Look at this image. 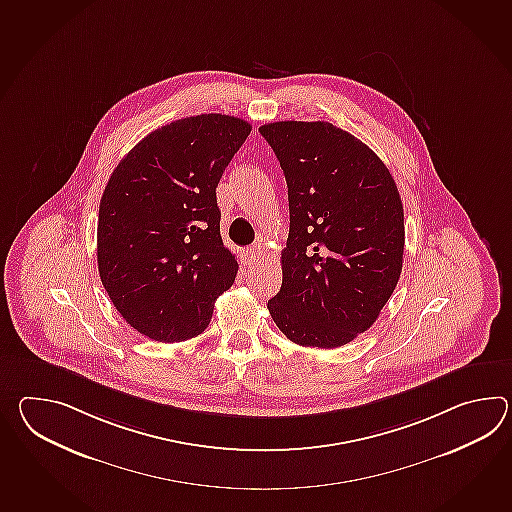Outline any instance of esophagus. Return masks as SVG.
Returning a JSON list of instances; mask_svg holds the SVG:
<instances>
[{
	"label": "esophagus",
	"instance_id": "1",
	"mask_svg": "<svg viewBox=\"0 0 512 512\" xmlns=\"http://www.w3.org/2000/svg\"><path fill=\"white\" fill-rule=\"evenodd\" d=\"M262 246L261 244H253L251 248L246 250V262L248 264H255V262H259V259L262 257Z\"/></svg>",
	"mask_w": 512,
	"mask_h": 512
}]
</instances>
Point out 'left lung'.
<instances>
[{"label":"left lung","instance_id":"left-lung-1","mask_svg":"<svg viewBox=\"0 0 512 512\" xmlns=\"http://www.w3.org/2000/svg\"><path fill=\"white\" fill-rule=\"evenodd\" d=\"M288 185L275 325L303 347L334 349L375 323L402 272L404 209L371 148L325 121L259 128Z\"/></svg>","mask_w":512,"mask_h":512}]
</instances>
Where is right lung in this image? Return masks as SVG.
Wrapping results in <instances>:
<instances>
[{"label": "right lung", "mask_w": 512, "mask_h": 512, "mask_svg": "<svg viewBox=\"0 0 512 512\" xmlns=\"http://www.w3.org/2000/svg\"><path fill=\"white\" fill-rule=\"evenodd\" d=\"M250 132L231 115L185 117L141 139L106 183L99 275L117 312L150 340L202 334L216 297L235 283L216 187Z\"/></svg>", "instance_id": "1"}]
</instances>
